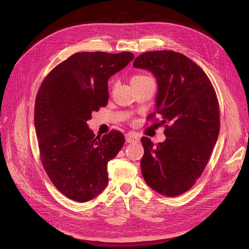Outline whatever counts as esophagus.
Returning <instances> with one entry per match:
<instances>
[{"label":"esophagus","mask_w":249,"mask_h":249,"mask_svg":"<svg viewBox=\"0 0 249 249\" xmlns=\"http://www.w3.org/2000/svg\"><path fill=\"white\" fill-rule=\"evenodd\" d=\"M125 140H126L127 143H133V142H138V141H139L138 137L134 136V135L131 134V133H127V134L125 135Z\"/></svg>","instance_id":"34e87169"}]
</instances>
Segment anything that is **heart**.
Here are the masks:
<instances>
[{
	"instance_id": "1",
	"label": "heart",
	"mask_w": 249,
	"mask_h": 249,
	"mask_svg": "<svg viewBox=\"0 0 249 249\" xmlns=\"http://www.w3.org/2000/svg\"><path fill=\"white\" fill-rule=\"evenodd\" d=\"M146 78H149V76L143 75V74H136V75L132 76V78H131V81H130V83H131V85H132V84H135V83H137V82H140V81H143V80H146Z\"/></svg>"
}]
</instances>
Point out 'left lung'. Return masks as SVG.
<instances>
[{"label": "left lung", "mask_w": 249, "mask_h": 249, "mask_svg": "<svg viewBox=\"0 0 249 249\" xmlns=\"http://www.w3.org/2000/svg\"><path fill=\"white\" fill-rule=\"evenodd\" d=\"M133 67L156 78L155 112L162 116L160 124H168L165 140L156 146L141 138L142 176L155 192L176 197L194 186L216 144L220 113L215 89L197 63L172 50L142 53Z\"/></svg>", "instance_id": "8db88e82"}]
</instances>
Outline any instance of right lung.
<instances>
[{"instance_id":"obj_1","label":"right lung","mask_w":249,"mask_h":249,"mask_svg":"<svg viewBox=\"0 0 249 249\" xmlns=\"http://www.w3.org/2000/svg\"><path fill=\"white\" fill-rule=\"evenodd\" d=\"M134 58L131 52H78L45 77L35 101L34 125L40 158L52 184L68 198L85 203L108 185V161L124 144L111 131L95 136L87 123L106 106L108 81Z\"/></svg>"}]
</instances>
